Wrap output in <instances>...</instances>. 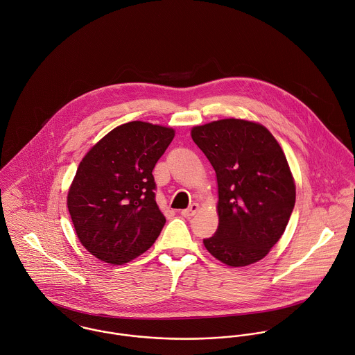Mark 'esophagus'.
Listing matches in <instances>:
<instances>
[{
  "label": "esophagus",
  "instance_id": "obj_1",
  "mask_svg": "<svg viewBox=\"0 0 355 355\" xmlns=\"http://www.w3.org/2000/svg\"><path fill=\"white\" fill-rule=\"evenodd\" d=\"M198 211H199V205H198V203H193V205H191L188 209L182 210L181 215L185 216V218H191V216H193Z\"/></svg>",
  "mask_w": 355,
  "mask_h": 355
}]
</instances>
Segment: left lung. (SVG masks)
I'll return each mask as SVG.
<instances>
[{"label": "left lung", "instance_id": "1", "mask_svg": "<svg viewBox=\"0 0 355 355\" xmlns=\"http://www.w3.org/2000/svg\"><path fill=\"white\" fill-rule=\"evenodd\" d=\"M191 136L218 184L219 223L205 247L232 268L263 259L295 206V180L280 144L263 125L234 118L193 126Z\"/></svg>", "mask_w": 355, "mask_h": 355}]
</instances>
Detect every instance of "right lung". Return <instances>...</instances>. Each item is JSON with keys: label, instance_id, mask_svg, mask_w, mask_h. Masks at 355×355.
Listing matches in <instances>:
<instances>
[{"label": "right lung", "instance_id": "obj_1", "mask_svg": "<svg viewBox=\"0 0 355 355\" xmlns=\"http://www.w3.org/2000/svg\"><path fill=\"white\" fill-rule=\"evenodd\" d=\"M174 136L171 128L129 122L80 160L67 207L80 244L100 261L128 263L160 234L166 218L155 200L152 170Z\"/></svg>", "mask_w": 355, "mask_h": 355}]
</instances>
